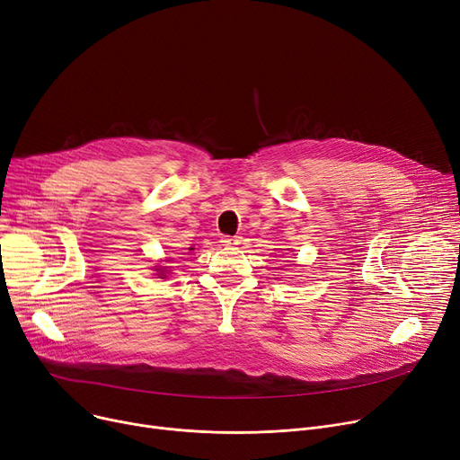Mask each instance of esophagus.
<instances>
[{
	"label": "esophagus",
	"instance_id": "34e87169",
	"mask_svg": "<svg viewBox=\"0 0 460 460\" xmlns=\"http://www.w3.org/2000/svg\"><path fill=\"white\" fill-rule=\"evenodd\" d=\"M222 243H224V246H238V244H240V236L224 234V236H222Z\"/></svg>",
	"mask_w": 460,
	"mask_h": 460
}]
</instances>
